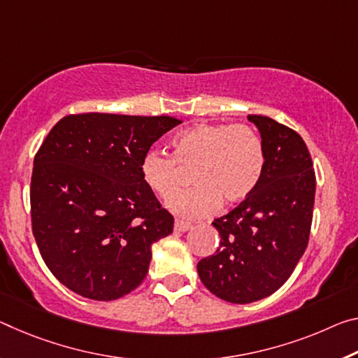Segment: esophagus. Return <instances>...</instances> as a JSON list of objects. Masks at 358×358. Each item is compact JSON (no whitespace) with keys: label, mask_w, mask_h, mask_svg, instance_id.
I'll return each instance as SVG.
<instances>
[{"label":"esophagus","mask_w":358,"mask_h":358,"mask_svg":"<svg viewBox=\"0 0 358 358\" xmlns=\"http://www.w3.org/2000/svg\"><path fill=\"white\" fill-rule=\"evenodd\" d=\"M191 228H192L191 223H186V221H180V220L175 221V231L186 232V231H189Z\"/></svg>","instance_id":"esophagus-1"}]
</instances>
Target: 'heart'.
Masks as SVG:
<instances>
[{"label":"heart","instance_id":"b5f03b06","mask_svg":"<svg viewBox=\"0 0 358 358\" xmlns=\"http://www.w3.org/2000/svg\"><path fill=\"white\" fill-rule=\"evenodd\" d=\"M178 166L192 169L196 188L180 192L167 207L183 218H202L217 212L224 201L234 206L250 197L261 183L266 166L261 137L247 124L199 122L172 140ZM172 157L148 151L140 162L141 180L159 197L167 199L178 188V169Z\"/></svg>","mask_w":358,"mask_h":358}]
</instances>
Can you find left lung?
Instances as JSON below:
<instances>
[{
    "label": "left lung",
    "mask_w": 358,
    "mask_h": 358,
    "mask_svg": "<svg viewBox=\"0 0 358 358\" xmlns=\"http://www.w3.org/2000/svg\"><path fill=\"white\" fill-rule=\"evenodd\" d=\"M264 146L266 166L250 197L213 221L220 247L197 263L203 285L228 303L248 304L287 282L308 247L315 173L304 140L268 116L248 115Z\"/></svg>",
    "instance_id": "left-lung-1"
}]
</instances>
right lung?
<instances>
[{
	"label": "right lung",
	"mask_w": 358,
	"mask_h": 358,
	"mask_svg": "<svg viewBox=\"0 0 358 358\" xmlns=\"http://www.w3.org/2000/svg\"><path fill=\"white\" fill-rule=\"evenodd\" d=\"M180 122L84 113L60 119L43 141L33 161V236L71 292L111 301L143 282L151 245L173 231V217L141 180L140 162Z\"/></svg>",
	"instance_id": "right-lung-1"
}]
</instances>
